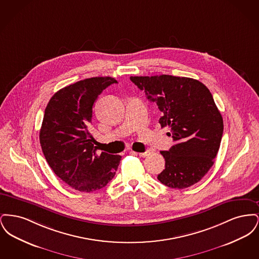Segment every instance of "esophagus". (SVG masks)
Masks as SVG:
<instances>
[{
  "label": "esophagus",
  "mask_w": 259,
  "mask_h": 259,
  "mask_svg": "<svg viewBox=\"0 0 259 259\" xmlns=\"http://www.w3.org/2000/svg\"><path fill=\"white\" fill-rule=\"evenodd\" d=\"M138 155H140L141 157H146L149 155V151H146V152H136Z\"/></svg>",
  "instance_id": "1"
}]
</instances>
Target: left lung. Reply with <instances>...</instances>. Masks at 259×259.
I'll use <instances>...</instances> for the list:
<instances>
[{"instance_id":"1","label":"left lung","mask_w":259,"mask_h":259,"mask_svg":"<svg viewBox=\"0 0 259 259\" xmlns=\"http://www.w3.org/2000/svg\"><path fill=\"white\" fill-rule=\"evenodd\" d=\"M156 103L161 127L169 126L176 143L160 151L165 169L157 176L163 185L183 189L198 183L213 165L223 133L222 114L206 85L190 77L161 74L130 76Z\"/></svg>"}]
</instances>
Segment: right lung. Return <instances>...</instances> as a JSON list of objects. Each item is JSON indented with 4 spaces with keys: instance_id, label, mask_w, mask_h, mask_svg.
<instances>
[{
    "instance_id": "obj_1",
    "label": "right lung",
    "mask_w": 259,
    "mask_h": 259,
    "mask_svg": "<svg viewBox=\"0 0 259 259\" xmlns=\"http://www.w3.org/2000/svg\"><path fill=\"white\" fill-rule=\"evenodd\" d=\"M117 81L97 76L57 91L50 100L39 131V143L50 168L65 184L81 192L103 188L114 177L120 155L102 152L89 129L92 108L104 89Z\"/></svg>"
}]
</instances>
